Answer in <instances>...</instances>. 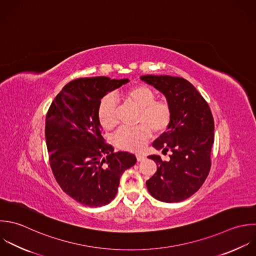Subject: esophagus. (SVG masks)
<instances>
[{
    "mask_svg": "<svg viewBox=\"0 0 256 256\" xmlns=\"http://www.w3.org/2000/svg\"><path fill=\"white\" fill-rule=\"evenodd\" d=\"M146 158V156H144V154H136V160H138V162H142V160H144Z\"/></svg>",
    "mask_w": 256,
    "mask_h": 256,
    "instance_id": "34e87169",
    "label": "esophagus"
}]
</instances>
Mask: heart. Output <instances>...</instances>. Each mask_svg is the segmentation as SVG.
<instances>
[{
	"label": "heart",
	"instance_id": "heart-1",
	"mask_svg": "<svg viewBox=\"0 0 256 256\" xmlns=\"http://www.w3.org/2000/svg\"><path fill=\"white\" fill-rule=\"evenodd\" d=\"M118 98L138 108L134 126H122L114 138V144L122 150H138L150 138L152 132H162L172 120V106L164 98H156L154 92L146 86L136 84L118 94ZM98 118L106 130L118 124V108L112 96H104L100 102Z\"/></svg>",
	"mask_w": 256,
	"mask_h": 256
}]
</instances>
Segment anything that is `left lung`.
<instances>
[{"mask_svg":"<svg viewBox=\"0 0 256 256\" xmlns=\"http://www.w3.org/2000/svg\"><path fill=\"white\" fill-rule=\"evenodd\" d=\"M140 80L164 94L172 106L168 132L152 144L162 154L172 152L168 162L150 156L158 164L146 182L150 194L164 202H180L196 192L206 180L214 142V122L210 106L186 80L172 76H142Z\"/></svg>","mask_w":256,"mask_h":256,"instance_id":"1","label":"left lung"}]
</instances>
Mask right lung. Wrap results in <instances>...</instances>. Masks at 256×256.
Listing matches in <instances>:
<instances>
[{"label":"right lung","instance_id":"right-lung-1","mask_svg":"<svg viewBox=\"0 0 256 256\" xmlns=\"http://www.w3.org/2000/svg\"><path fill=\"white\" fill-rule=\"evenodd\" d=\"M128 82L106 76L72 80L48 110L44 134L52 172L60 188L84 206L110 204L122 174L136 162L134 154L114 152L104 142L98 118L100 100Z\"/></svg>","mask_w":256,"mask_h":256}]
</instances>
